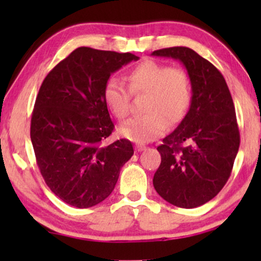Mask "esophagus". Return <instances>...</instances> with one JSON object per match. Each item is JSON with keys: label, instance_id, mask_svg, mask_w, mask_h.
<instances>
[{"label": "esophagus", "instance_id": "1", "mask_svg": "<svg viewBox=\"0 0 261 261\" xmlns=\"http://www.w3.org/2000/svg\"><path fill=\"white\" fill-rule=\"evenodd\" d=\"M145 149H146V147H145L144 145H136V151L141 152V151H145Z\"/></svg>", "mask_w": 261, "mask_h": 261}]
</instances>
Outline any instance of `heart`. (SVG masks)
<instances>
[{"instance_id": "heart-1", "label": "heart", "mask_w": 261, "mask_h": 261, "mask_svg": "<svg viewBox=\"0 0 261 261\" xmlns=\"http://www.w3.org/2000/svg\"><path fill=\"white\" fill-rule=\"evenodd\" d=\"M126 83L127 88L112 78L103 90L105 103L118 120L130 114V94L145 96L141 103L145 114L123 123L118 127L121 136L136 143H148L163 134L167 122L175 125L183 120L192 96L191 81L184 69L145 61L127 73Z\"/></svg>"}]
</instances>
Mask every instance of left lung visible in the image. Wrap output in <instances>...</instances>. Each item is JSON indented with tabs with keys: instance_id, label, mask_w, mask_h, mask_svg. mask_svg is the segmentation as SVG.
I'll return each instance as SVG.
<instances>
[{
	"instance_id": "8db88e82",
	"label": "left lung",
	"mask_w": 261,
	"mask_h": 261,
	"mask_svg": "<svg viewBox=\"0 0 261 261\" xmlns=\"http://www.w3.org/2000/svg\"><path fill=\"white\" fill-rule=\"evenodd\" d=\"M152 55L182 62L192 88L189 112L158 146L161 165L153 185L169 204L194 208L213 199L231 174L240 147L235 107L222 73L191 48Z\"/></svg>"
}]
</instances>
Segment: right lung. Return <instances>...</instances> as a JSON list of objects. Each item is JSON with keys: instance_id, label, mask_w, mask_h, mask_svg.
I'll list each match as a JSON object with an SVG mask.
<instances>
[{"instance_id": "add662e5", "label": "right lung", "mask_w": 261, "mask_h": 261, "mask_svg": "<svg viewBox=\"0 0 261 261\" xmlns=\"http://www.w3.org/2000/svg\"><path fill=\"white\" fill-rule=\"evenodd\" d=\"M138 60L131 53L79 47L41 84L31 140L48 188L69 205L88 208L103 201L134 155L127 139L106 144L115 126L103 90L110 74Z\"/></svg>"}]
</instances>
